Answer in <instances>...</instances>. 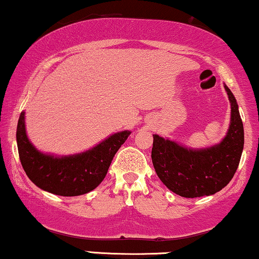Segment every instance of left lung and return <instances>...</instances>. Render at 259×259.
<instances>
[{"mask_svg":"<svg viewBox=\"0 0 259 259\" xmlns=\"http://www.w3.org/2000/svg\"><path fill=\"white\" fill-rule=\"evenodd\" d=\"M231 105L230 125L220 144L208 148L183 147L169 139L153 136L152 161L161 181L182 197L209 196L224 188L237 170L244 146L238 105L224 85Z\"/></svg>","mask_w":259,"mask_h":259,"instance_id":"left-lung-1","label":"left lung"}]
</instances>
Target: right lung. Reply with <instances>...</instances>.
<instances>
[{"label": "right lung", "instance_id": "obj_1", "mask_svg": "<svg viewBox=\"0 0 259 259\" xmlns=\"http://www.w3.org/2000/svg\"><path fill=\"white\" fill-rule=\"evenodd\" d=\"M25 112L18 119L16 140L22 167L38 187L61 196H78L97 188L107 174L113 156L131 134H112L89 151L67 156L44 154L29 141L25 132Z\"/></svg>", "mask_w": 259, "mask_h": 259}]
</instances>
